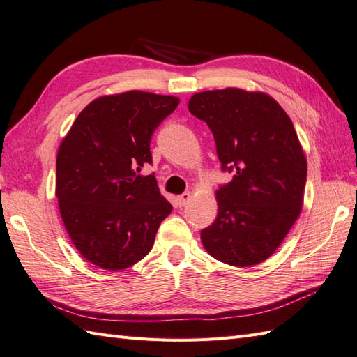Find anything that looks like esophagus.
Segmentation results:
<instances>
[{
    "instance_id": "34e87169",
    "label": "esophagus",
    "mask_w": 357,
    "mask_h": 357,
    "mask_svg": "<svg viewBox=\"0 0 357 357\" xmlns=\"http://www.w3.org/2000/svg\"><path fill=\"white\" fill-rule=\"evenodd\" d=\"M189 199H190V192H183L177 197V203H178V206H186Z\"/></svg>"
}]
</instances>
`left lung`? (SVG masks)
I'll return each mask as SVG.
<instances>
[{"mask_svg": "<svg viewBox=\"0 0 357 357\" xmlns=\"http://www.w3.org/2000/svg\"><path fill=\"white\" fill-rule=\"evenodd\" d=\"M189 112L211 128L230 183L218 216L202 230L206 251L231 266L264 262L301 213L307 162L291 118L268 93L238 88L194 93Z\"/></svg>", "mask_w": 357, "mask_h": 357, "instance_id": "left-lung-1", "label": "left lung"}]
</instances>
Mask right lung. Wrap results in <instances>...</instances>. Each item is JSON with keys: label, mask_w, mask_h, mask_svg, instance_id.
Here are the masks:
<instances>
[{"label": "right lung", "mask_w": 357, "mask_h": 357, "mask_svg": "<svg viewBox=\"0 0 357 357\" xmlns=\"http://www.w3.org/2000/svg\"><path fill=\"white\" fill-rule=\"evenodd\" d=\"M180 100L128 91L104 95L86 106L59 146L56 195L75 248L109 271L130 268L150 253L172 206L153 174L154 130Z\"/></svg>", "instance_id": "add662e5"}]
</instances>
